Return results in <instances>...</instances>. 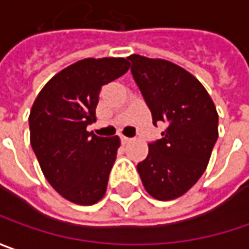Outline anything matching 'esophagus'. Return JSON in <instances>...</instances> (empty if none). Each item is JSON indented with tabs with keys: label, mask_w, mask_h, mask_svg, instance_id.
Listing matches in <instances>:
<instances>
[{
	"label": "esophagus",
	"mask_w": 249,
	"mask_h": 249,
	"mask_svg": "<svg viewBox=\"0 0 249 249\" xmlns=\"http://www.w3.org/2000/svg\"><path fill=\"white\" fill-rule=\"evenodd\" d=\"M120 138H121V143H123V145H126V143H129V142H131V138H126V136L124 135H121Z\"/></svg>",
	"instance_id": "1"
}]
</instances>
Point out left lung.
I'll list each match as a JSON object with an SVG mask.
<instances>
[{
  "label": "left lung",
  "mask_w": 249,
  "mask_h": 249,
  "mask_svg": "<svg viewBox=\"0 0 249 249\" xmlns=\"http://www.w3.org/2000/svg\"><path fill=\"white\" fill-rule=\"evenodd\" d=\"M128 60L153 124L167 125L161 139L149 145L138 173L153 198L176 199L205 173L219 135V115L200 82L181 67L138 54Z\"/></svg>",
  "instance_id": "left-lung-1"
}]
</instances>
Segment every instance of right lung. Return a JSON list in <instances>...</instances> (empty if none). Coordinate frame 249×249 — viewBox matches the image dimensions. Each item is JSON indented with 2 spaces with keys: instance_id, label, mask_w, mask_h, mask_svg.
<instances>
[{
  "instance_id": "add662e5",
  "label": "right lung",
  "mask_w": 249,
  "mask_h": 249,
  "mask_svg": "<svg viewBox=\"0 0 249 249\" xmlns=\"http://www.w3.org/2000/svg\"><path fill=\"white\" fill-rule=\"evenodd\" d=\"M125 58H86L58 72L38 93L29 115L30 145L50 185L78 205L106 194L120 138L88 132L102 86L123 76Z\"/></svg>"
}]
</instances>
